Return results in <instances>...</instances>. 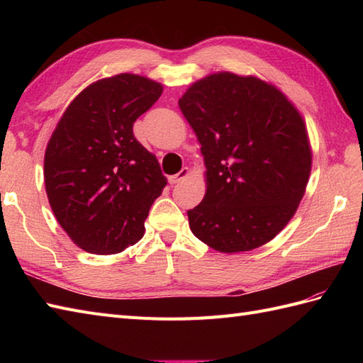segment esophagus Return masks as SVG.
I'll use <instances>...</instances> for the list:
<instances>
[{
  "label": "esophagus",
  "instance_id": "esophagus-1",
  "mask_svg": "<svg viewBox=\"0 0 363 363\" xmlns=\"http://www.w3.org/2000/svg\"><path fill=\"white\" fill-rule=\"evenodd\" d=\"M190 176V169L186 167V168H182L179 173L177 174H173V176H169V182L172 184H177V182H182V181H186L187 177Z\"/></svg>",
  "mask_w": 363,
  "mask_h": 363
}]
</instances>
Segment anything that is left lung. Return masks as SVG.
<instances>
[{"instance_id": "8db88e82", "label": "left lung", "mask_w": 363, "mask_h": 363, "mask_svg": "<svg viewBox=\"0 0 363 363\" xmlns=\"http://www.w3.org/2000/svg\"><path fill=\"white\" fill-rule=\"evenodd\" d=\"M179 107L206 165L204 198L187 212L191 233L226 254L273 240L309 182L312 146L303 115L272 82L233 72L195 81Z\"/></svg>"}]
</instances>
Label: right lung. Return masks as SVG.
Wrapping results in <instances>:
<instances>
[{
	"mask_svg": "<svg viewBox=\"0 0 363 363\" xmlns=\"http://www.w3.org/2000/svg\"><path fill=\"white\" fill-rule=\"evenodd\" d=\"M162 91L160 82L142 74L98 79L73 98L52 130L43 159L46 196L84 251L117 254L145 234L167 177L133 125Z\"/></svg>",
	"mask_w": 363,
	"mask_h": 363,
	"instance_id": "add662e5",
	"label": "right lung"
}]
</instances>
